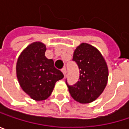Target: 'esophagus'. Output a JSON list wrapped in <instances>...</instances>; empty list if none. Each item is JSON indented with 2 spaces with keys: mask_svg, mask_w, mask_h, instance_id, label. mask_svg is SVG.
Wrapping results in <instances>:
<instances>
[{
  "mask_svg": "<svg viewBox=\"0 0 129 129\" xmlns=\"http://www.w3.org/2000/svg\"><path fill=\"white\" fill-rule=\"evenodd\" d=\"M61 71H62V72L63 73V75H66V69L64 67V68H63V69H62V70H61Z\"/></svg>",
  "mask_w": 129,
  "mask_h": 129,
  "instance_id": "esophagus-1",
  "label": "esophagus"
}]
</instances>
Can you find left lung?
I'll return each mask as SVG.
<instances>
[{
	"label": "left lung",
	"instance_id": "1",
	"mask_svg": "<svg viewBox=\"0 0 129 129\" xmlns=\"http://www.w3.org/2000/svg\"><path fill=\"white\" fill-rule=\"evenodd\" d=\"M73 61L79 68V81L74 85L66 82L71 96L81 104L95 101L108 82V69L99 51L87 43H81L74 51Z\"/></svg>",
	"mask_w": 129,
	"mask_h": 129
}]
</instances>
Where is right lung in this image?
I'll use <instances>...</instances> for the list:
<instances>
[{"mask_svg": "<svg viewBox=\"0 0 129 129\" xmlns=\"http://www.w3.org/2000/svg\"><path fill=\"white\" fill-rule=\"evenodd\" d=\"M45 51L42 42H33L21 53L16 63L17 78L21 89L36 101L48 99L55 83L64 77L54 67V60L46 58Z\"/></svg>", "mask_w": 129, "mask_h": 129, "instance_id": "add662e5", "label": "right lung"}]
</instances>
